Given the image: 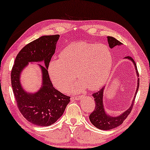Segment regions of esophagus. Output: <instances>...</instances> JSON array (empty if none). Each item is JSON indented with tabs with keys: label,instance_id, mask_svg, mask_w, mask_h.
Segmentation results:
<instances>
[{
	"label": "esophagus",
	"instance_id": "1",
	"mask_svg": "<svg viewBox=\"0 0 150 150\" xmlns=\"http://www.w3.org/2000/svg\"><path fill=\"white\" fill-rule=\"evenodd\" d=\"M81 98H82L81 96H72V97H71V99H72V100H81Z\"/></svg>",
	"mask_w": 150,
	"mask_h": 150
}]
</instances>
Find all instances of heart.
Returning a JSON list of instances; mask_svg holds the SVG:
<instances>
[{
	"mask_svg": "<svg viewBox=\"0 0 150 150\" xmlns=\"http://www.w3.org/2000/svg\"><path fill=\"white\" fill-rule=\"evenodd\" d=\"M112 64V53L106 45L74 42L61 51L60 59L50 61L48 74L53 85L61 91L77 76L80 81L67 88V92L78 93L87 87L91 90L99 89L107 80Z\"/></svg>",
	"mask_w": 150,
	"mask_h": 150,
	"instance_id": "obj_1",
	"label": "heart"
}]
</instances>
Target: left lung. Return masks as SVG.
I'll list each match as a JSON object with an SVG mask.
<instances>
[{
	"instance_id": "8db88e82",
	"label": "left lung",
	"mask_w": 150,
	"mask_h": 150,
	"mask_svg": "<svg viewBox=\"0 0 150 150\" xmlns=\"http://www.w3.org/2000/svg\"><path fill=\"white\" fill-rule=\"evenodd\" d=\"M107 39L108 45H109V47L110 48H114L116 46H121V45H122V42H120V41L116 40L115 38H112V37L108 36ZM124 58L128 59L131 61H132V63H134L135 69H136L137 75L139 76V72L137 71V67L135 61L133 60V59L131 57L128 56L124 57ZM139 79H138V81H137V87L136 93L134 94L135 96L134 98H133L132 102L131 104L130 108H128L126 111L117 117H111L108 115L106 114L105 110H104L103 104V93L105 86L102 87L101 89H100L98 91L92 94V96L94 98V100H95L96 106L95 109H94L93 111L89 115V120L91 122V124L97 128L103 130H110V129L116 128V127H117L122 124L123 122L128 116V115L130 113L131 110H132L133 104H134V99L136 98V95L139 89Z\"/></svg>"
}]
</instances>
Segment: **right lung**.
Segmentation results:
<instances>
[{
    "label": "right lung",
    "instance_id": "obj_1",
    "mask_svg": "<svg viewBox=\"0 0 150 150\" xmlns=\"http://www.w3.org/2000/svg\"><path fill=\"white\" fill-rule=\"evenodd\" d=\"M59 38V35H44L26 45L16 57L11 70V86L18 109L26 120L37 126H48L56 122L70 101V97L53 87L48 71ZM42 61V87L35 93H28L20 83L21 71L29 62Z\"/></svg>",
    "mask_w": 150,
    "mask_h": 150
}]
</instances>
